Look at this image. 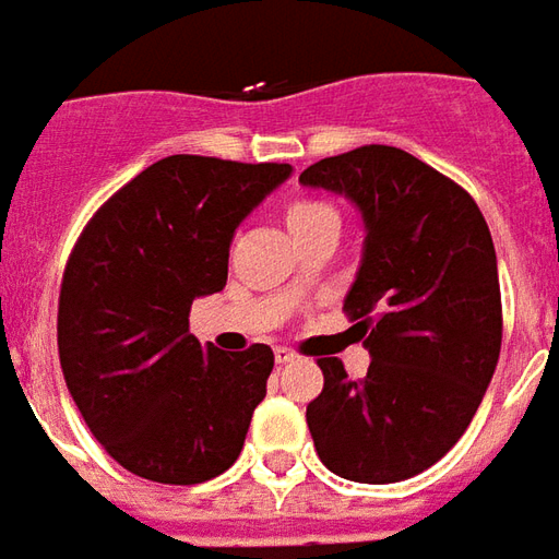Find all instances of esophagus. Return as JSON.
Here are the masks:
<instances>
[{
  "label": "esophagus",
  "mask_w": 559,
  "mask_h": 559,
  "mask_svg": "<svg viewBox=\"0 0 559 559\" xmlns=\"http://www.w3.org/2000/svg\"><path fill=\"white\" fill-rule=\"evenodd\" d=\"M273 357H276L280 366H286V362H295V350H288V347H276V354H273Z\"/></svg>",
  "instance_id": "34e87169"
}]
</instances>
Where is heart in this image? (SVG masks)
<instances>
[{"label": "heart", "mask_w": 559, "mask_h": 559, "mask_svg": "<svg viewBox=\"0 0 559 559\" xmlns=\"http://www.w3.org/2000/svg\"><path fill=\"white\" fill-rule=\"evenodd\" d=\"M283 221L298 239V236H305L307 230H313L320 224H338V215H335L332 205H325L320 200H292L283 209Z\"/></svg>", "instance_id": "1"}]
</instances>
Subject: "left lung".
Here are the masks:
<instances>
[{
    "instance_id": "left-lung-1",
    "label": "left lung",
    "mask_w": 559,
    "mask_h": 559,
    "mask_svg": "<svg viewBox=\"0 0 559 559\" xmlns=\"http://www.w3.org/2000/svg\"><path fill=\"white\" fill-rule=\"evenodd\" d=\"M301 183L357 202L366 246L344 298L369 347L366 378L317 359L307 406L320 462L354 483H400L459 443L496 372L501 288L492 234L474 197L384 144L320 159Z\"/></svg>"
}]
</instances>
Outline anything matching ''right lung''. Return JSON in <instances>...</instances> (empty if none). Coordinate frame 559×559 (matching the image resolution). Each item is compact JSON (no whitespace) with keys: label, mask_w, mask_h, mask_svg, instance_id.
<instances>
[{"label":"right lung","mask_w":559,"mask_h":559,"mask_svg":"<svg viewBox=\"0 0 559 559\" xmlns=\"http://www.w3.org/2000/svg\"><path fill=\"white\" fill-rule=\"evenodd\" d=\"M288 175V163L166 156L97 209L67 258L63 381L97 443L144 480L205 483L242 452L273 350L202 347L190 307L227 286L239 221Z\"/></svg>","instance_id":"right-lung-1"}]
</instances>
